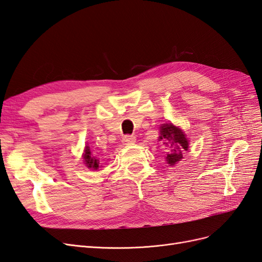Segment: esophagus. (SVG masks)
Returning a JSON list of instances; mask_svg holds the SVG:
<instances>
[{"label": "esophagus", "instance_id": "1", "mask_svg": "<svg viewBox=\"0 0 262 262\" xmlns=\"http://www.w3.org/2000/svg\"><path fill=\"white\" fill-rule=\"evenodd\" d=\"M122 142H123L124 144H126V145L132 144V143H134V142H136V137L130 136V134H126V136L123 137Z\"/></svg>", "mask_w": 262, "mask_h": 262}]
</instances>
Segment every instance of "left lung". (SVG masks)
Listing matches in <instances>:
<instances>
[{
	"mask_svg": "<svg viewBox=\"0 0 262 262\" xmlns=\"http://www.w3.org/2000/svg\"><path fill=\"white\" fill-rule=\"evenodd\" d=\"M160 139L164 142L166 153H167L166 161L171 166L179 162L184 153L188 150L189 142L186 139L185 133L171 123L161 126Z\"/></svg>",
	"mask_w": 262,
	"mask_h": 262,
	"instance_id": "left-lung-1",
	"label": "left lung"
}]
</instances>
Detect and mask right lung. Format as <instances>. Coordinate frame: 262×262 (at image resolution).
<instances>
[{
  "instance_id": "right-lung-1",
  "label": "right lung",
  "mask_w": 262,
  "mask_h": 262,
  "mask_svg": "<svg viewBox=\"0 0 262 262\" xmlns=\"http://www.w3.org/2000/svg\"><path fill=\"white\" fill-rule=\"evenodd\" d=\"M84 161L85 164L89 168L93 169H97L99 167V161L96 157L92 155V150L90 149L89 146H86L85 148V154H84Z\"/></svg>"
}]
</instances>
